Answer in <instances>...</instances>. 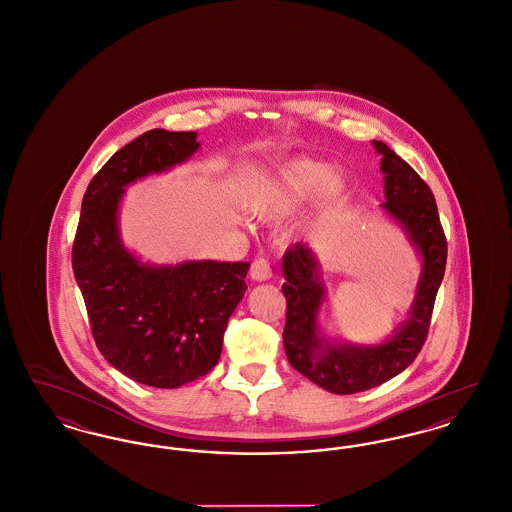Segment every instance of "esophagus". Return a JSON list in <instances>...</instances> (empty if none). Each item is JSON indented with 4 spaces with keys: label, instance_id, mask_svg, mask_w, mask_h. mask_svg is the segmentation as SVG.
<instances>
[{
    "label": "esophagus",
    "instance_id": "obj_1",
    "mask_svg": "<svg viewBox=\"0 0 512 512\" xmlns=\"http://www.w3.org/2000/svg\"><path fill=\"white\" fill-rule=\"evenodd\" d=\"M249 272H251V278L257 280V282H265V280L272 278V268H270L267 259H255Z\"/></svg>",
    "mask_w": 512,
    "mask_h": 512
}]
</instances>
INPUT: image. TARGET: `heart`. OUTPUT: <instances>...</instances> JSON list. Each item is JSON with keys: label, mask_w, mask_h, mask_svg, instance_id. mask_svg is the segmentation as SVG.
<instances>
[{"label": "heart", "mask_w": 512, "mask_h": 512, "mask_svg": "<svg viewBox=\"0 0 512 512\" xmlns=\"http://www.w3.org/2000/svg\"><path fill=\"white\" fill-rule=\"evenodd\" d=\"M334 171L330 165L299 159L280 165L253 188L249 209L267 219H280L293 213L301 203L330 186ZM338 180H334L336 184Z\"/></svg>", "instance_id": "b5f03b06"}]
</instances>
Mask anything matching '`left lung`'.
<instances>
[{"mask_svg": "<svg viewBox=\"0 0 512 512\" xmlns=\"http://www.w3.org/2000/svg\"><path fill=\"white\" fill-rule=\"evenodd\" d=\"M382 155L384 213L395 220L420 255L422 270L409 318L378 345L330 341L320 332L318 313L326 297L315 251L305 244L286 249L282 259L286 297L284 349L290 365L330 393L347 395L376 388L403 372L420 353L430 328L434 301L447 263V240L428 184L384 142H372Z\"/></svg>", "mask_w": 512, "mask_h": 512, "instance_id": "obj_1", "label": "left lung"}]
</instances>
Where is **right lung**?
Returning <instances> with one entry per match:
<instances>
[{"label":"right lung","instance_id":"add662e5","mask_svg":"<svg viewBox=\"0 0 512 512\" xmlns=\"http://www.w3.org/2000/svg\"><path fill=\"white\" fill-rule=\"evenodd\" d=\"M199 149L197 132L155 128L121 147L92 178L73 244V270L96 345L134 382L172 390L219 363L249 263L147 265L122 245L124 188L169 171Z\"/></svg>","mask_w":512,"mask_h":512}]
</instances>
